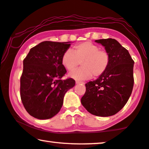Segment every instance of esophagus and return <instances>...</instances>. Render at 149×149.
<instances>
[{"label":"esophagus","mask_w":149,"mask_h":149,"mask_svg":"<svg viewBox=\"0 0 149 149\" xmlns=\"http://www.w3.org/2000/svg\"><path fill=\"white\" fill-rule=\"evenodd\" d=\"M76 83L77 84H85V82H83V81H76Z\"/></svg>","instance_id":"esophagus-1"}]
</instances>
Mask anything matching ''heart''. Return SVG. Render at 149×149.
I'll return each mask as SVG.
<instances>
[{"instance_id": "b5f03b06", "label": "heart", "mask_w": 149, "mask_h": 149, "mask_svg": "<svg viewBox=\"0 0 149 149\" xmlns=\"http://www.w3.org/2000/svg\"><path fill=\"white\" fill-rule=\"evenodd\" d=\"M61 62L65 68L72 71L81 64L82 67L70 73L76 80H85L93 76L97 78L104 73L111 62V55L107 50L97 45L86 41L77 45L72 50L68 49L62 54Z\"/></svg>"}]
</instances>
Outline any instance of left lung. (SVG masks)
<instances>
[{"instance_id": "left-lung-1", "label": "left lung", "mask_w": 149, "mask_h": 149, "mask_svg": "<svg viewBox=\"0 0 149 149\" xmlns=\"http://www.w3.org/2000/svg\"><path fill=\"white\" fill-rule=\"evenodd\" d=\"M111 55L107 71L85 84L81 104L89 113L100 117L117 113L127 103L134 87V62L128 51L113 38L96 40Z\"/></svg>"}]
</instances>
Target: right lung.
<instances>
[{
  "label": "right lung",
  "mask_w": 149,
  "mask_h": 149,
  "mask_svg": "<svg viewBox=\"0 0 149 149\" xmlns=\"http://www.w3.org/2000/svg\"><path fill=\"white\" fill-rule=\"evenodd\" d=\"M70 45V42L43 41L24 58L20 96L26 111L34 118L47 119L58 114L65 93L74 86L72 78L62 79L66 70L61 58Z\"/></svg>",
  "instance_id": "right-lung-1"
}]
</instances>
